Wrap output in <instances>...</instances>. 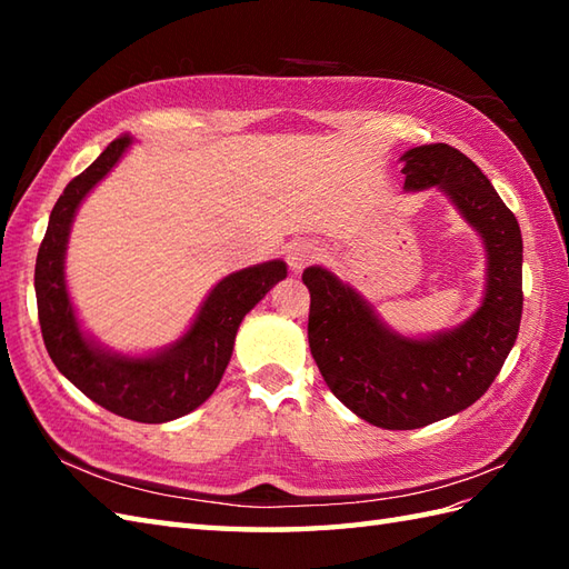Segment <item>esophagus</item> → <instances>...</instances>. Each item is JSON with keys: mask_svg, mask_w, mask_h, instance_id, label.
<instances>
[{"mask_svg": "<svg viewBox=\"0 0 569 569\" xmlns=\"http://www.w3.org/2000/svg\"><path fill=\"white\" fill-rule=\"evenodd\" d=\"M320 253H322V249L318 247V241L296 239L286 247V261H288V266H291V271L300 273L308 263L320 259Z\"/></svg>", "mask_w": 569, "mask_h": 569, "instance_id": "1", "label": "esophagus"}]
</instances>
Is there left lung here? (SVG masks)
<instances>
[{
  "label": "left lung",
  "instance_id": "obj_1",
  "mask_svg": "<svg viewBox=\"0 0 569 569\" xmlns=\"http://www.w3.org/2000/svg\"><path fill=\"white\" fill-rule=\"evenodd\" d=\"M406 192L438 188L475 229L487 257L479 308L457 328L401 335L352 283L308 266V342L325 383L361 420L413 430L450 418L487 393L518 337L523 239L513 212L462 151L426 143L401 156Z\"/></svg>",
  "mask_w": 569,
  "mask_h": 569
}]
</instances>
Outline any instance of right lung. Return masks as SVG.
Listing matches in <instances>:
<instances>
[{"mask_svg": "<svg viewBox=\"0 0 569 569\" xmlns=\"http://www.w3.org/2000/svg\"><path fill=\"white\" fill-rule=\"evenodd\" d=\"M134 139L119 137L72 178L48 217L36 257V303L43 342L63 377L98 406L137 422H168L188 416L214 393L232 359L237 330L247 312L283 281L281 259L224 276L204 296L196 318L176 342L143 355L102 345L82 328L66 281L70 229L82 200L122 161Z\"/></svg>", "mask_w": 569, "mask_h": 569, "instance_id": "add662e5", "label": "right lung"}]
</instances>
